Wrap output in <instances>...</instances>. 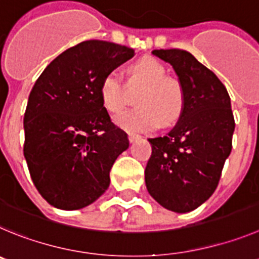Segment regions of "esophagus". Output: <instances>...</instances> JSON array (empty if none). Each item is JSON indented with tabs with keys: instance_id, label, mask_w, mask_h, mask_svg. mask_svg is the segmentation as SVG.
<instances>
[{
	"instance_id": "obj_1",
	"label": "esophagus",
	"mask_w": 259,
	"mask_h": 259,
	"mask_svg": "<svg viewBox=\"0 0 259 259\" xmlns=\"http://www.w3.org/2000/svg\"><path fill=\"white\" fill-rule=\"evenodd\" d=\"M127 137H129V142H130V143H134L135 141H138V139H141V135L135 134V133H127Z\"/></svg>"
}]
</instances>
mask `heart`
Segmentation results:
<instances>
[{
    "label": "heart",
    "instance_id": "heart-1",
    "mask_svg": "<svg viewBox=\"0 0 259 259\" xmlns=\"http://www.w3.org/2000/svg\"><path fill=\"white\" fill-rule=\"evenodd\" d=\"M132 80L144 86L137 98L139 108L124 112L115 124L127 132H150L158 125L171 124L181 116L185 94L179 81L167 77L166 68L155 58L144 57L129 68ZM102 106L111 113L120 112L125 106V90L118 74L108 72L99 83Z\"/></svg>",
    "mask_w": 259,
    "mask_h": 259
}]
</instances>
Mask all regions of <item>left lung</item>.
<instances>
[{"label": "left lung", "instance_id": "8db88e82", "mask_svg": "<svg viewBox=\"0 0 259 259\" xmlns=\"http://www.w3.org/2000/svg\"><path fill=\"white\" fill-rule=\"evenodd\" d=\"M152 54L173 67L185 104L173 129L148 139L152 153L144 170L146 186L165 209L187 213L213 195L231 153V99L220 78L188 51L161 49Z\"/></svg>", "mask_w": 259, "mask_h": 259}]
</instances>
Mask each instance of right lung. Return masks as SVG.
<instances>
[{"label":"right lung","mask_w":259,"mask_h":259,"mask_svg":"<svg viewBox=\"0 0 259 259\" xmlns=\"http://www.w3.org/2000/svg\"><path fill=\"white\" fill-rule=\"evenodd\" d=\"M113 42L83 41L55 58L37 78L24 113V157L39 195L63 210L93 204L109 186V170L127 150L99 98L106 73L133 58Z\"/></svg>","instance_id":"obj_1"}]
</instances>
